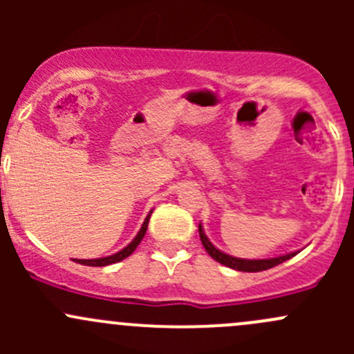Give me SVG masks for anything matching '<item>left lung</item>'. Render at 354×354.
Listing matches in <instances>:
<instances>
[{"instance_id":"left-lung-1","label":"left lung","mask_w":354,"mask_h":354,"mask_svg":"<svg viewBox=\"0 0 354 354\" xmlns=\"http://www.w3.org/2000/svg\"><path fill=\"white\" fill-rule=\"evenodd\" d=\"M198 234H200V240H202V245H203V248H205V252L209 253V255L212 257L216 262L223 263V266L230 267V269L241 270V272H260V270L272 269V267L286 262V260H289L291 257H295L296 253H298V252H291V253H286V255L272 257V259H238V257L227 255V253L221 252L219 248H216V246L210 243V240L207 238L205 231H203L202 223L198 224Z\"/></svg>"}]
</instances>
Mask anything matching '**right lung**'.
Wrapping results in <instances>:
<instances>
[{"mask_svg":"<svg viewBox=\"0 0 354 354\" xmlns=\"http://www.w3.org/2000/svg\"><path fill=\"white\" fill-rule=\"evenodd\" d=\"M151 212L147 214V217H145L144 224H142L140 231L137 233V236L133 238V240L130 241L127 246H124L123 250H120V252L113 253V255L109 257H101V259H75V262L82 263V266H91V267H106V266H111V263H116V262H121V260H124L127 257H130L131 253L135 252V248H137L138 245H140V241L144 240L145 236V231H147V226H149V219H151Z\"/></svg>","mask_w":354,"mask_h":354,"instance_id":"right-lung-1","label":"right lung"}]
</instances>
